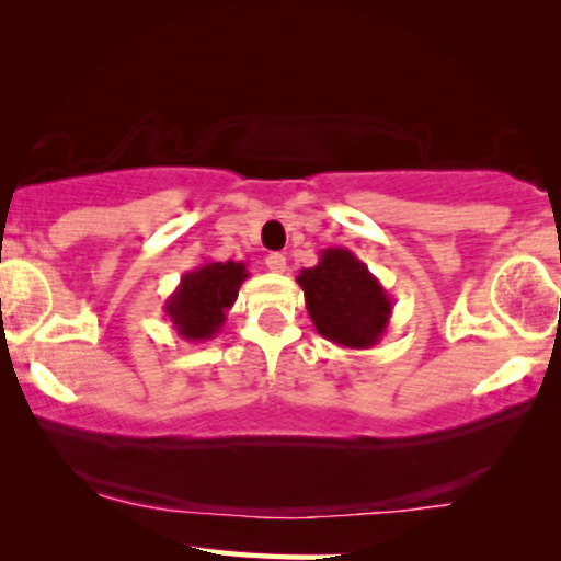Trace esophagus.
Segmentation results:
<instances>
[{"instance_id":"34e87169","label":"esophagus","mask_w":561,"mask_h":561,"mask_svg":"<svg viewBox=\"0 0 561 561\" xmlns=\"http://www.w3.org/2000/svg\"><path fill=\"white\" fill-rule=\"evenodd\" d=\"M265 265H267V271L283 273L286 271V255H280V252H271V255L265 257Z\"/></svg>"}]
</instances>
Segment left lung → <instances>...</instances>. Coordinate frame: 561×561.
I'll return each instance as SVG.
<instances>
[{"instance_id": "left-lung-1", "label": "left lung", "mask_w": 561, "mask_h": 561, "mask_svg": "<svg viewBox=\"0 0 561 561\" xmlns=\"http://www.w3.org/2000/svg\"><path fill=\"white\" fill-rule=\"evenodd\" d=\"M296 280L324 340L347 350H370L386 334L393 301L355 252L321 250L319 263L304 267Z\"/></svg>"}]
</instances>
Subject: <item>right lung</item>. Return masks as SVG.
Listing matches in <instances>:
<instances>
[{
    "instance_id": "1",
    "label": "right lung",
    "mask_w": 561,
    "mask_h": 561,
    "mask_svg": "<svg viewBox=\"0 0 561 561\" xmlns=\"http://www.w3.org/2000/svg\"><path fill=\"white\" fill-rule=\"evenodd\" d=\"M248 275V265L234 260L204 263L183 273L179 288L163 306L175 334L186 342H204L219 334Z\"/></svg>"
}]
</instances>
